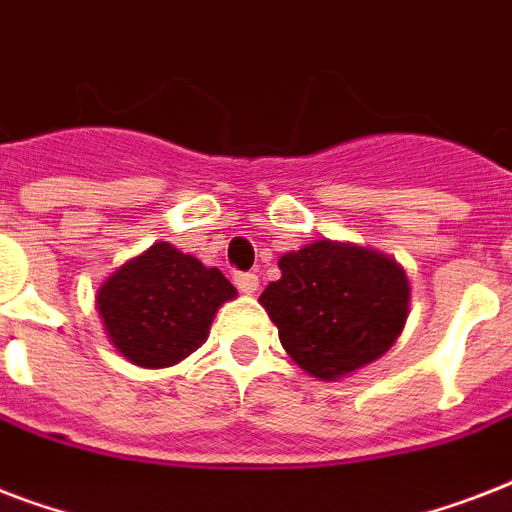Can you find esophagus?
Here are the masks:
<instances>
[{
  "label": "esophagus",
  "instance_id": "obj_1",
  "mask_svg": "<svg viewBox=\"0 0 512 512\" xmlns=\"http://www.w3.org/2000/svg\"><path fill=\"white\" fill-rule=\"evenodd\" d=\"M233 281H236V287L244 292V295H252L260 287V279H257V273H233Z\"/></svg>",
  "mask_w": 512,
  "mask_h": 512
}]
</instances>
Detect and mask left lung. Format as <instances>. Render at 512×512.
<instances>
[{
    "instance_id": "8db88e82",
    "label": "left lung",
    "mask_w": 512,
    "mask_h": 512,
    "mask_svg": "<svg viewBox=\"0 0 512 512\" xmlns=\"http://www.w3.org/2000/svg\"><path fill=\"white\" fill-rule=\"evenodd\" d=\"M279 268L260 305L292 361L313 377L356 372L401 335L412 289L393 257L324 239L287 252Z\"/></svg>"
}]
</instances>
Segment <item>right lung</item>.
Instances as JSON below:
<instances>
[{"mask_svg":"<svg viewBox=\"0 0 512 512\" xmlns=\"http://www.w3.org/2000/svg\"><path fill=\"white\" fill-rule=\"evenodd\" d=\"M233 297L236 287L217 268L156 241L103 281L95 303L127 361L162 369L201 348L217 308Z\"/></svg>","mask_w":512,"mask_h":512,"instance_id":"1","label":"right lung"}]
</instances>
